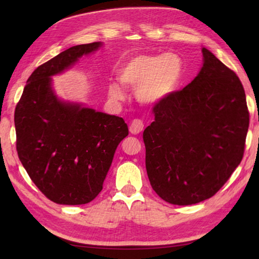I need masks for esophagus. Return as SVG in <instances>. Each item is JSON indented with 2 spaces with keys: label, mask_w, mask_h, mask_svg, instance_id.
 Wrapping results in <instances>:
<instances>
[{
  "label": "esophagus",
  "mask_w": 259,
  "mask_h": 259,
  "mask_svg": "<svg viewBox=\"0 0 259 259\" xmlns=\"http://www.w3.org/2000/svg\"><path fill=\"white\" fill-rule=\"evenodd\" d=\"M142 130H144V123H142V121L140 119L133 120V122L129 125L130 133L133 135H138Z\"/></svg>",
  "instance_id": "esophagus-1"
}]
</instances>
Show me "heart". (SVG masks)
I'll return each mask as SVG.
<instances>
[{"instance_id": "obj_1", "label": "heart", "mask_w": 259, "mask_h": 259, "mask_svg": "<svg viewBox=\"0 0 259 259\" xmlns=\"http://www.w3.org/2000/svg\"><path fill=\"white\" fill-rule=\"evenodd\" d=\"M181 73L183 61L178 54H141L123 64L119 80L123 85L136 88L135 96L140 103L156 104L171 95L179 83ZM109 96L120 101L124 98V91L120 84L112 83L109 87Z\"/></svg>"}]
</instances>
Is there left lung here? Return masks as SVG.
I'll return each instance as SVG.
<instances>
[{"mask_svg":"<svg viewBox=\"0 0 259 259\" xmlns=\"http://www.w3.org/2000/svg\"><path fill=\"white\" fill-rule=\"evenodd\" d=\"M202 67L188 85L153 108L144 131L152 189L169 203L212 197L243 159L249 125L243 84L234 71L201 49Z\"/></svg>","mask_w":259,"mask_h":259,"instance_id":"8db88e82","label":"left lung"}]
</instances>
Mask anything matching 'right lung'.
<instances>
[{"instance_id":"add662e5","label":"right lung","mask_w":259,"mask_h":259,"mask_svg":"<svg viewBox=\"0 0 259 259\" xmlns=\"http://www.w3.org/2000/svg\"><path fill=\"white\" fill-rule=\"evenodd\" d=\"M101 47L102 42L75 46L37 67L15 108L20 160L42 194L60 205L95 199L115 149L129 134L122 118L61 100L53 90V75Z\"/></svg>"}]
</instances>
